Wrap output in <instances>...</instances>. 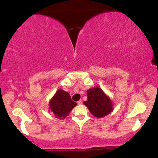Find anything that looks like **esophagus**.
Masks as SVG:
<instances>
[{"label": "esophagus", "mask_w": 158, "mask_h": 158, "mask_svg": "<svg viewBox=\"0 0 158 158\" xmlns=\"http://www.w3.org/2000/svg\"><path fill=\"white\" fill-rule=\"evenodd\" d=\"M77 104L81 105V104H82V101H81V100H80V101H77Z\"/></svg>", "instance_id": "34e87169"}]
</instances>
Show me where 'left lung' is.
Listing matches in <instances>:
<instances>
[{
  "label": "left lung",
  "instance_id": "1",
  "mask_svg": "<svg viewBox=\"0 0 158 158\" xmlns=\"http://www.w3.org/2000/svg\"><path fill=\"white\" fill-rule=\"evenodd\" d=\"M87 96L88 99L84 101V104L96 117H103L113 109L111 100L100 88H90L88 90Z\"/></svg>",
  "mask_w": 158,
  "mask_h": 158
}]
</instances>
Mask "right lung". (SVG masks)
Returning a JSON list of instances; mask_svg holds the SVG:
<instances>
[{"mask_svg":"<svg viewBox=\"0 0 158 158\" xmlns=\"http://www.w3.org/2000/svg\"><path fill=\"white\" fill-rule=\"evenodd\" d=\"M77 103L72 101L70 94L59 90L50 101V109L57 118H64Z\"/></svg>","mask_w":158,"mask_h":158,"instance_id":"obj_1","label":"right lung"}]
</instances>
